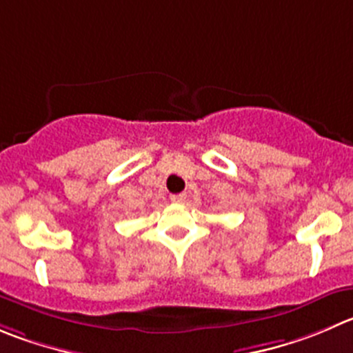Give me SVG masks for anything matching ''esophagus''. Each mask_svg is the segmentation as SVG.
Returning <instances> with one entry per match:
<instances>
[{
    "mask_svg": "<svg viewBox=\"0 0 353 353\" xmlns=\"http://www.w3.org/2000/svg\"><path fill=\"white\" fill-rule=\"evenodd\" d=\"M170 199L176 204L183 203V201L187 199V194H173V196H170Z\"/></svg>",
    "mask_w": 353,
    "mask_h": 353,
    "instance_id": "obj_1",
    "label": "esophagus"
}]
</instances>
